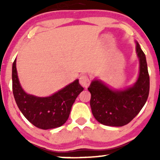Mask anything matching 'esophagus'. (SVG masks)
Listing matches in <instances>:
<instances>
[{
	"instance_id": "obj_1",
	"label": "esophagus",
	"mask_w": 160,
	"mask_h": 160,
	"mask_svg": "<svg viewBox=\"0 0 160 160\" xmlns=\"http://www.w3.org/2000/svg\"><path fill=\"white\" fill-rule=\"evenodd\" d=\"M80 83L83 87H87L90 83V80H89V77L86 75H82L80 78Z\"/></svg>"
}]
</instances>
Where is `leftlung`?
<instances>
[{
	"instance_id": "left-lung-1",
	"label": "left lung",
	"mask_w": 160,
	"mask_h": 160,
	"mask_svg": "<svg viewBox=\"0 0 160 160\" xmlns=\"http://www.w3.org/2000/svg\"><path fill=\"white\" fill-rule=\"evenodd\" d=\"M139 72L133 85L114 89L101 80L94 79L88 90L91 93L90 106L95 120L108 126L128 124L144 107L150 90V77L146 56L135 40Z\"/></svg>"
}]
</instances>
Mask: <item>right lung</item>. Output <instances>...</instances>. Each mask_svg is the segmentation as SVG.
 Segmentation results:
<instances>
[{
  "instance_id": "right-lung-1",
  "label": "right lung",
  "mask_w": 160,
  "mask_h": 160,
  "mask_svg": "<svg viewBox=\"0 0 160 160\" xmlns=\"http://www.w3.org/2000/svg\"><path fill=\"white\" fill-rule=\"evenodd\" d=\"M12 92L20 111L31 123L41 129L60 127L68 119L71 107L83 88L77 79L49 96L28 94L22 87L16 69V58L12 69Z\"/></svg>"
}]
</instances>
